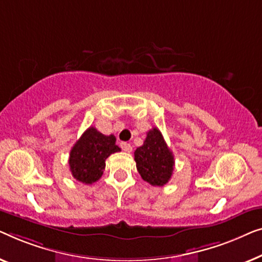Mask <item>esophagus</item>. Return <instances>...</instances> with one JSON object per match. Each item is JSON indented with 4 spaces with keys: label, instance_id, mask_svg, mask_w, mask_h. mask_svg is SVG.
<instances>
[{
    "label": "esophagus",
    "instance_id": "1",
    "mask_svg": "<svg viewBox=\"0 0 262 262\" xmlns=\"http://www.w3.org/2000/svg\"><path fill=\"white\" fill-rule=\"evenodd\" d=\"M121 148H122L124 152H132V146L130 143H127V142H121Z\"/></svg>",
    "mask_w": 262,
    "mask_h": 262
}]
</instances>
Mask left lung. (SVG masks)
Returning a JSON list of instances; mask_svg holds the SVG:
<instances>
[{
	"label": "left lung",
	"mask_w": 262,
	"mask_h": 262,
	"mask_svg": "<svg viewBox=\"0 0 262 262\" xmlns=\"http://www.w3.org/2000/svg\"><path fill=\"white\" fill-rule=\"evenodd\" d=\"M134 160L141 178L150 185L164 186L171 179L174 158L158 128L147 133L143 145L134 152Z\"/></svg>",
	"instance_id": "obj_1"
}]
</instances>
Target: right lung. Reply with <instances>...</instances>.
<instances>
[{
	"mask_svg": "<svg viewBox=\"0 0 262 262\" xmlns=\"http://www.w3.org/2000/svg\"><path fill=\"white\" fill-rule=\"evenodd\" d=\"M114 135H104L95 127L83 133L70 152V171L73 178L84 184H93L101 178L105 160L110 154L120 152Z\"/></svg>",
	"mask_w": 262,
	"mask_h": 262,
	"instance_id": "right-lung-1",
	"label": "right lung"
}]
</instances>
